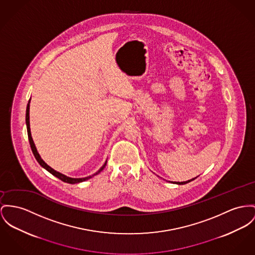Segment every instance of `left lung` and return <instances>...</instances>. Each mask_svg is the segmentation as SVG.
<instances>
[{
	"label": "left lung",
	"instance_id": "left-lung-1",
	"mask_svg": "<svg viewBox=\"0 0 255 255\" xmlns=\"http://www.w3.org/2000/svg\"><path fill=\"white\" fill-rule=\"evenodd\" d=\"M194 179H195V178H194ZM194 179H192V180H194ZM192 180H189V181H187V182H181V183H180V182H177V183L175 182V184H178V185H185V184H187V183L191 182Z\"/></svg>",
	"mask_w": 255,
	"mask_h": 255
}]
</instances>
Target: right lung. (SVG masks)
Here are the masks:
<instances>
[{
    "label": "right lung",
    "instance_id": "right-lung-1",
    "mask_svg": "<svg viewBox=\"0 0 255 255\" xmlns=\"http://www.w3.org/2000/svg\"><path fill=\"white\" fill-rule=\"evenodd\" d=\"M30 103V102H29ZM29 103H28V105H27V109H26V125H27V131H28V138H29V142H30V146H31V149H32V152L34 153V157H35V159L37 160V162L43 167V168H45V169L47 170L48 172H50L52 175H54L55 177H57L58 179H60L61 181H63V182H65V183H68V184H77V183H81V182H84L86 180H88V179H90V178H92V177H94L95 175H98L100 172H102V170L105 167V165H106V162L103 164V166H102L101 169L99 170L97 173H95L94 175H92V176H89V177H86V178H79V179H73V178H68L67 176H65V175H63V174H61V173H59V172H57V171H55L54 169H52L50 166H48L42 159H41V157L39 156V154L38 153L36 152V149H35V146H34V141H33V139H32V136H31V130H30V120H29V109H30V105H29Z\"/></svg>",
    "mask_w": 255,
    "mask_h": 255
}]
</instances>
